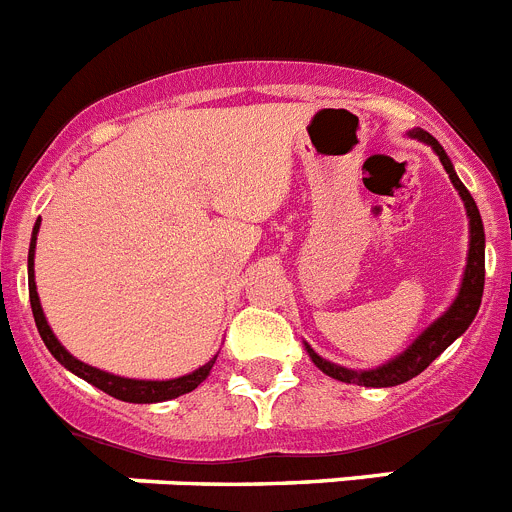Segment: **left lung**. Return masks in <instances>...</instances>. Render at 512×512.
<instances>
[{
  "label": "left lung",
  "mask_w": 512,
  "mask_h": 512,
  "mask_svg": "<svg viewBox=\"0 0 512 512\" xmlns=\"http://www.w3.org/2000/svg\"><path fill=\"white\" fill-rule=\"evenodd\" d=\"M410 139L422 141V144H428L430 149L438 154L441 159L443 170L448 172L451 177L453 188L459 190L461 201H464L466 216H469V252H466V268H464V278H461L459 293H456V299L453 304L443 311L441 317L435 319L430 327L420 332V335L412 340L410 348H404L402 353L394 355L391 361L381 363L376 368H366V371H355V368H345L337 366V363L327 361L319 353L311 350L309 342H304L306 353L314 361V366L319 368L322 373L332 376L337 381H345V384H358V386H376V389H384V386H397L404 384V381L415 379L417 373H422L430 363L443 353V350L451 345L456 337L464 335L469 330V324L474 322L477 317L479 304H482V291H484V224L482 216H479V208L471 198L469 190L464 188V182L459 180L456 170H453L451 159H448L446 149H443L438 141L430 136L428 131H422V128H412L407 133Z\"/></svg>",
  "instance_id": "left-lung-1"
}]
</instances>
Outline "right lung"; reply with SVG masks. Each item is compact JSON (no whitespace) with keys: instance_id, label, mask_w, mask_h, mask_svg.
<instances>
[{"instance_id":"add662e5","label":"right lung","mask_w":512,"mask_h":512,"mask_svg":"<svg viewBox=\"0 0 512 512\" xmlns=\"http://www.w3.org/2000/svg\"><path fill=\"white\" fill-rule=\"evenodd\" d=\"M38 229H41V219L35 221L33 237H30V252H28V288H30V306H33L35 327L41 332L46 348L51 350V355L66 371H71L74 376L84 379L87 384L97 386L100 391L110 394V397L121 399V402H133V404H154V402H167V399L182 397L188 391L198 389L203 381L208 379L213 363H216V355L206 366L195 368L193 373H185V376H177V379H164V381H151V379H126V376H115V373L100 371V368L90 366V363L79 361L69 350L59 342V337L53 335L51 324H48L46 314H43L41 299H38V288H35V239H38Z\"/></svg>"}]
</instances>
